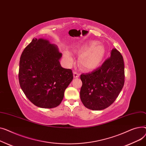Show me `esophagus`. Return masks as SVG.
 <instances>
[{
  "mask_svg": "<svg viewBox=\"0 0 146 146\" xmlns=\"http://www.w3.org/2000/svg\"><path fill=\"white\" fill-rule=\"evenodd\" d=\"M74 78H78V77L80 76V74L78 72L74 71Z\"/></svg>",
  "mask_w": 146,
  "mask_h": 146,
  "instance_id": "esophagus-1",
  "label": "esophagus"
}]
</instances>
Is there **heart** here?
<instances>
[{"mask_svg": "<svg viewBox=\"0 0 146 146\" xmlns=\"http://www.w3.org/2000/svg\"><path fill=\"white\" fill-rule=\"evenodd\" d=\"M80 52H82L79 58V63L84 69L90 70L97 67L102 61L105 54V48L102 45L97 44L96 41H92L86 46L82 47ZM64 56L66 61L73 63V59L68 52H65Z\"/></svg>", "mask_w": 146, "mask_h": 146, "instance_id": "b5f03b06", "label": "heart"}]
</instances>
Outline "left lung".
I'll use <instances>...</instances> for the list:
<instances>
[{
  "label": "left lung",
  "mask_w": 146,
  "mask_h": 146,
  "mask_svg": "<svg viewBox=\"0 0 146 146\" xmlns=\"http://www.w3.org/2000/svg\"><path fill=\"white\" fill-rule=\"evenodd\" d=\"M82 85L80 98L84 106L92 110H104L112 104L124 84V64L116 49L102 65L80 76Z\"/></svg>",
  "instance_id": "obj_1"
}]
</instances>
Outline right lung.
Instances as JSON below:
<instances>
[{"label":"right lung","mask_w":146,"mask_h":146,"mask_svg":"<svg viewBox=\"0 0 146 146\" xmlns=\"http://www.w3.org/2000/svg\"><path fill=\"white\" fill-rule=\"evenodd\" d=\"M62 54L47 40L34 38L22 52L19 69L21 89L37 107L52 108L62 102L73 80L71 69L61 67Z\"/></svg>","instance_id":"add662e5"}]
</instances>
